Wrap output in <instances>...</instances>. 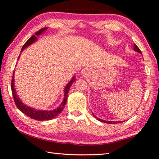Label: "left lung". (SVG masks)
<instances>
[{
	"label": "left lung",
	"mask_w": 159,
	"mask_h": 159,
	"mask_svg": "<svg viewBox=\"0 0 159 159\" xmlns=\"http://www.w3.org/2000/svg\"><path fill=\"white\" fill-rule=\"evenodd\" d=\"M134 51H137V52H139V53H141L142 52H141V51H140V49L138 48V46H137L136 44H134ZM93 116H95L94 115H93ZM95 118H97V117L95 116ZM97 118V120H98L99 121H101V122H103V123H108V124H116V123H123V122H121V121H106V120H101V119H99V118Z\"/></svg>",
	"instance_id": "1"
}]
</instances>
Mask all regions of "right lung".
<instances>
[{
  "label": "right lung",
  "mask_w": 159,
  "mask_h": 159,
  "mask_svg": "<svg viewBox=\"0 0 159 159\" xmlns=\"http://www.w3.org/2000/svg\"><path fill=\"white\" fill-rule=\"evenodd\" d=\"M46 27H43L42 29H41L39 31L36 32L35 33V34H34L27 41L24 45H23L22 48V51H23V49H25L27 46H30V44H32L33 42L36 40V36L40 35L41 33H42L43 31H45L46 30ZM14 75L12 76V82H11V89H12V97H13L14 98V101L15 105L17 106V107L20 111H22L23 113L25 114L26 116H27L30 117V118L36 120H51L54 118H56V116H58L60 113H61L63 110L64 106L66 105V103L67 102V93L69 92V89L71 85L72 84V83L75 80V77H74L72 78L71 81H70L67 85L66 86V89L64 90V93H65V97H64V100L62 101V103L61 104V106H59L58 108L55 109V110H52V111H39V110H35L34 108H32L29 106L25 105L22 101H21L19 98L17 97V96L16 94V92H15V88H14Z\"/></svg>",
  "instance_id": "obj_1"
}]
</instances>
